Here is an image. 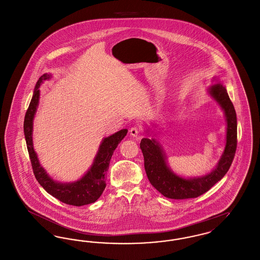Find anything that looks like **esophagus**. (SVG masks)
<instances>
[{
	"label": "esophagus",
	"instance_id": "obj_1",
	"mask_svg": "<svg viewBox=\"0 0 260 260\" xmlns=\"http://www.w3.org/2000/svg\"><path fill=\"white\" fill-rule=\"evenodd\" d=\"M139 134H140V128L137 127V126H134L129 129V135L133 137H137Z\"/></svg>",
	"mask_w": 260,
	"mask_h": 260
}]
</instances>
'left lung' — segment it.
Segmentation results:
<instances>
[{"mask_svg": "<svg viewBox=\"0 0 260 260\" xmlns=\"http://www.w3.org/2000/svg\"><path fill=\"white\" fill-rule=\"evenodd\" d=\"M214 84L209 87V93L221 107L226 120V144L216 167L202 176L185 178L173 173L168 167L166 154L161 144L154 137L142 138L140 149L144 157V168L150 183L162 196L169 199L184 200L197 198L209 191L230 169L237 148V117L233 103L229 99L222 83L213 78ZM150 129H146L149 135ZM151 136V135H149Z\"/></svg>", "mask_w": 260, "mask_h": 260, "instance_id": "obj_1", "label": "left lung"}]
</instances>
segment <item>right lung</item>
Returning <instances> with one entry per match:
<instances>
[{
    "mask_svg": "<svg viewBox=\"0 0 260 260\" xmlns=\"http://www.w3.org/2000/svg\"><path fill=\"white\" fill-rule=\"evenodd\" d=\"M50 78L51 74L48 73L39 78L31 102L25 114L23 128L31 165L38 182L51 196L67 205L76 207L85 206L94 203L103 193L106 187L105 173L109 169L112 155L118 144L126 136L127 129H121L102 139L91 167L79 180L65 183L53 180L41 166L33 146V122L40 100V87L44 81L50 80Z\"/></svg>",
    "mask_w": 260,
    "mask_h": 260,
    "instance_id": "right-lung-1",
    "label": "right lung"
}]
</instances>
